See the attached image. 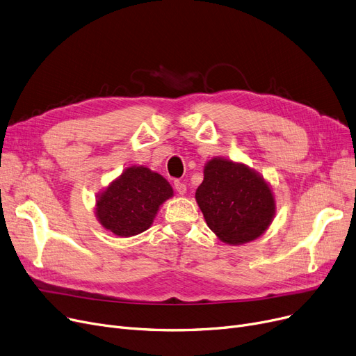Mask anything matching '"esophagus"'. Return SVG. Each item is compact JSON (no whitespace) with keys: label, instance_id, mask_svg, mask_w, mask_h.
<instances>
[{"label":"esophagus","instance_id":"1","mask_svg":"<svg viewBox=\"0 0 356 356\" xmlns=\"http://www.w3.org/2000/svg\"><path fill=\"white\" fill-rule=\"evenodd\" d=\"M175 189H176V192H177L179 195H184V193H186V184H184L183 181L176 180V181H175Z\"/></svg>","mask_w":356,"mask_h":356}]
</instances>
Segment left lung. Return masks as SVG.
<instances>
[{
	"mask_svg": "<svg viewBox=\"0 0 356 356\" xmlns=\"http://www.w3.org/2000/svg\"><path fill=\"white\" fill-rule=\"evenodd\" d=\"M208 227L221 241L240 245L259 238L276 212L270 184L256 170L224 157L204 167L195 193Z\"/></svg>",
	"mask_w": 356,
	"mask_h": 356,
	"instance_id": "1",
	"label": "left lung"
}]
</instances>
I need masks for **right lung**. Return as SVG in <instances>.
I'll return each mask as SVG.
<instances>
[{"label":"right lung","mask_w":356,"mask_h":356,"mask_svg":"<svg viewBox=\"0 0 356 356\" xmlns=\"http://www.w3.org/2000/svg\"><path fill=\"white\" fill-rule=\"evenodd\" d=\"M173 196V188L159 173L144 165L123 170L96 197V218L118 237L144 233L160 207Z\"/></svg>","instance_id":"right-lung-1"}]
</instances>
